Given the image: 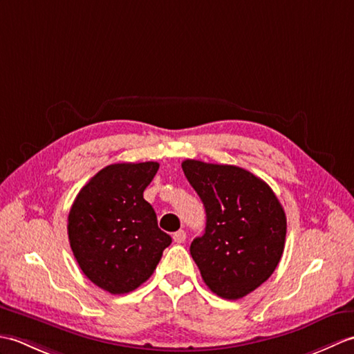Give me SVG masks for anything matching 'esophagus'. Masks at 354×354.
Wrapping results in <instances>:
<instances>
[{
    "instance_id": "1",
    "label": "esophagus",
    "mask_w": 354,
    "mask_h": 354,
    "mask_svg": "<svg viewBox=\"0 0 354 354\" xmlns=\"http://www.w3.org/2000/svg\"><path fill=\"white\" fill-rule=\"evenodd\" d=\"M173 240H175L176 243H183L185 240V231L184 230H179L176 232H173Z\"/></svg>"
}]
</instances>
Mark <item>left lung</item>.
<instances>
[{"instance_id":"left-lung-1","label":"left lung","mask_w":354,"mask_h":354,"mask_svg":"<svg viewBox=\"0 0 354 354\" xmlns=\"http://www.w3.org/2000/svg\"><path fill=\"white\" fill-rule=\"evenodd\" d=\"M183 170L207 213L204 236L190 245L202 280L225 299L243 298L280 263L288 227L280 201L237 165L185 160Z\"/></svg>"}]
</instances>
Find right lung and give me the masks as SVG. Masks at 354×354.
<instances>
[{"instance_id": "add662e5", "label": "right lung", "mask_w": 354, "mask_h": 354, "mask_svg": "<svg viewBox=\"0 0 354 354\" xmlns=\"http://www.w3.org/2000/svg\"><path fill=\"white\" fill-rule=\"evenodd\" d=\"M160 164L122 162L82 187L68 214L70 246L84 274L114 295L149 280L171 237L158 228L142 192Z\"/></svg>"}]
</instances>
